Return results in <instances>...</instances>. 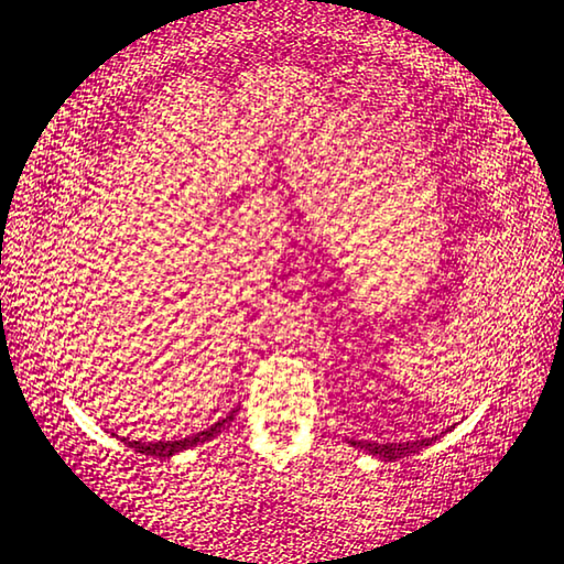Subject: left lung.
<instances>
[{
    "label": "left lung",
    "instance_id": "obj_1",
    "mask_svg": "<svg viewBox=\"0 0 564 564\" xmlns=\"http://www.w3.org/2000/svg\"><path fill=\"white\" fill-rule=\"evenodd\" d=\"M437 440H411V442H352L355 447H360L365 452H370V455H376L380 459H401V457H409L414 455V452L430 447V444Z\"/></svg>",
    "mask_w": 564,
    "mask_h": 564
}]
</instances>
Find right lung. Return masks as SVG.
<instances>
[{"mask_svg":"<svg viewBox=\"0 0 564 564\" xmlns=\"http://www.w3.org/2000/svg\"><path fill=\"white\" fill-rule=\"evenodd\" d=\"M235 416V411H229V416L219 419L217 424L209 426L206 432H199V434H192V437H181V440H171V442H130V440H122L127 447H132L134 452H142V455H150V457H171L176 455V452H184L188 447H194V444H202L206 440H212L214 434H217L221 426H225L229 419Z\"/></svg>","mask_w":564,"mask_h":564,"instance_id":"1","label":"right lung"}]
</instances>
